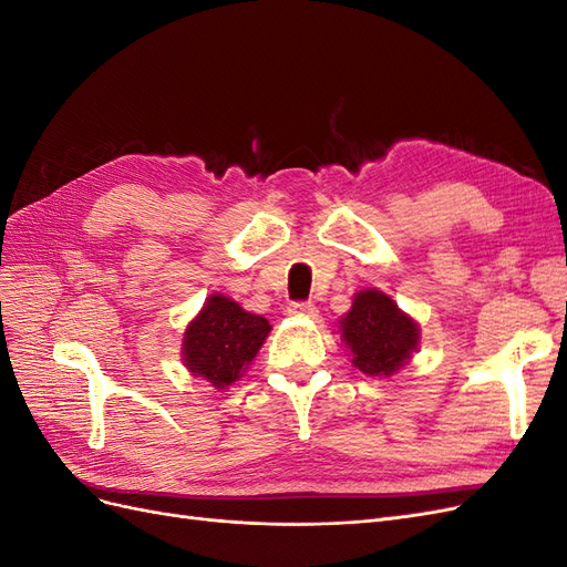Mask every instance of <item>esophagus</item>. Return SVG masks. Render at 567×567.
<instances>
[{
    "mask_svg": "<svg viewBox=\"0 0 567 567\" xmlns=\"http://www.w3.org/2000/svg\"><path fill=\"white\" fill-rule=\"evenodd\" d=\"M288 312L296 317H317V307L312 302H293Z\"/></svg>",
    "mask_w": 567,
    "mask_h": 567,
    "instance_id": "esophagus-1",
    "label": "esophagus"
}]
</instances>
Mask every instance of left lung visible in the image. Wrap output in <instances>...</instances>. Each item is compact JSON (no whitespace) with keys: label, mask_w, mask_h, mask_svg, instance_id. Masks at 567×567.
I'll use <instances>...</instances> for the list:
<instances>
[{"label":"left lung","mask_w":567,"mask_h":567,"mask_svg":"<svg viewBox=\"0 0 567 567\" xmlns=\"http://www.w3.org/2000/svg\"><path fill=\"white\" fill-rule=\"evenodd\" d=\"M338 333L350 350L352 364L381 379H390L409 364L421 346L419 321L379 288L354 293L352 307L338 321Z\"/></svg>","instance_id":"8db88e82"}]
</instances>
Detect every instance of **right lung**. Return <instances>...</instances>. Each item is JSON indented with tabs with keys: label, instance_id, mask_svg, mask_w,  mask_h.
<instances>
[{
	"label": "right lung",
	"instance_id": "add662e5",
	"mask_svg": "<svg viewBox=\"0 0 567 567\" xmlns=\"http://www.w3.org/2000/svg\"><path fill=\"white\" fill-rule=\"evenodd\" d=\"M269 331L271 323L265 317L246 312L227 296L213 293L186 323L182 362L196 379L225 390L248 371Z\"/></svg>",
	"mask_w": 567,
	"mask_h": 567
}]
</instances>
